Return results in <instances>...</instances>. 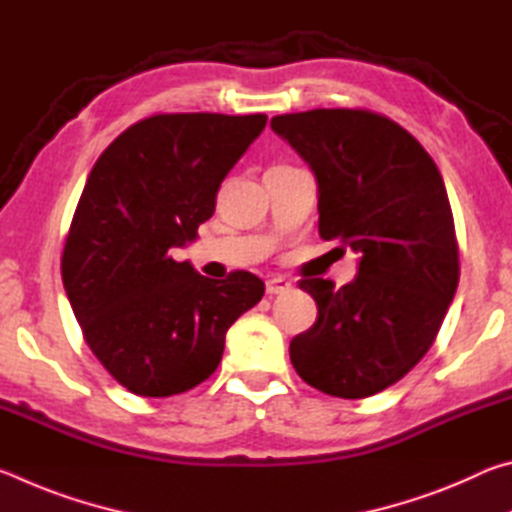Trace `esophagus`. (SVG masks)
Segmentation results:
<instances>
[{
    "label": "esophagus",
    "instance_id": "esophagus-1",
    "mask_svg": "<svg viewBox=\"0 0 512 512\" xmlns=\"http://www.w3.org/2000/svg\"><path fill=\"white\" fill-rule=\"evenodd\" d=\"M287 291H291V282L284 280V277H271V280H266L268 296H277V293H287Z\"/></svg>",
    "mask_w": 512,
    "mask_h": 512
}]
</instances>
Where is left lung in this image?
<instances>
[{
  "mask_svg": "<svg viewBox=\"0 0 512 512\" xmlns=\"http://www.w3.org/2000/svg\"><path fill=\"white\" fill-rule=\"evenodd\" d=\"M314 171L318 232L359 253L341 289L300 280L318 318L289 345L309 386L361 400L393 386L443 325L458 287V244L443 176L415 137L379 112L316 108L271 119Z\"/></svg>",
  "mask_w": 512,
  "mask_h": 512,
  "instance_id": "left-lung-1",
  "label": "left lung"
}]
</instances>
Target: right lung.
I'll return each instance as SVG.
<instances>
[{
	"instance_id": "obj_1",
	"label": "right lung",
	"mask_w": 512,
	"mask_h": 512,
	"mask_svg": "<svg viewBox=\"0 0 512 512\" xmlns=\"http://www.w3.org/2000/svg\"><path fill=\"white\" fill-rule=\"evenodd\" d=\"M266 115L176 112L126 128L99 155L63 250V284L94 357L142 397L185 393L221 363L225 332L264 296L248 271L225 280L176 262Z\"/></svg>"
}]
</instances>
